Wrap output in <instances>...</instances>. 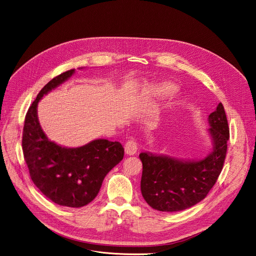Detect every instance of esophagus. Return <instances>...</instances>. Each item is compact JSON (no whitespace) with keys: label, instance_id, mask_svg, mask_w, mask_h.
Wrapping results in <instances>:
<instances>
[{"label":"esophagus","instance_id":"34e87169","mask_svg":"<svg viewBox=\"0 0 256 256\" xmlns=\"http://www.w3.org/2000/svg\"><path fill=\"white\" fill-rule=\"evenodd\" d=\"M138 151V146L136 142L132 140H130L124 144V152L126 155H134Z\"/></svg>","mask_w":256,"mask_h":256}]
</instances>
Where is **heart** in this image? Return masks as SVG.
<instances>
[{
	"mask_svg": "<svg viewBox=\"0 0 256 256\" xmlns=\"http://www.w3.org/2000/svg\"><path fill=\"white\" fill-rule=\"evenodd\" d=\"M174 89L172 86L169 85H163V86H159L157 88H155L153 90V92L157 95H167V94H171L173 93Z\"/></svg>",
	"mask_w": 256,
	"mask_h": 256,
	"instance_id": "1",
	"label": "heart"
}]
</instances>
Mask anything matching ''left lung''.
Returning <instances> with one entry per match:
<instances>
[{"label": "left lung", "instance_id": "1", "mask_svg": "<svg viewBox=\"0 0 256 256\" xmlns=\"http://www.w3.org/2000/svg\"><path fill=\"white\" fill-rule=\"evenodd\" d=\"M212 148L200 160L177 159L150 152L140 154L142 163L140 192L147 204L161 212L186 210L202 200L220 175L227 153L229 126L220 102L208 118Z\"/></svg>", "mask_w": 256, "mask_h": 256}]
</instances>
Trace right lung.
Returning <instances> with one entry per match:
<instances>
[{
  "label": "right lung",
  "mask_w": 256,
  "mask_h": 256,
  "mask_svg": "<svg viewBox=\"0 0 256 256\" xmlns=\"http://www.w3.org/2000/svg\"><path fill=\"white\" fill-rule=\"evenodd\" d=\"M75 70L50 80L29 107L23 128L22 149L35 186L58 206L81 208L98 194L106 174L124 158L120 142L94 140L78 148H66L42 130L38 105L48 92L68 80Z\"/></svg>",
  "instance_id": "obj_1"
}]
</instances>
